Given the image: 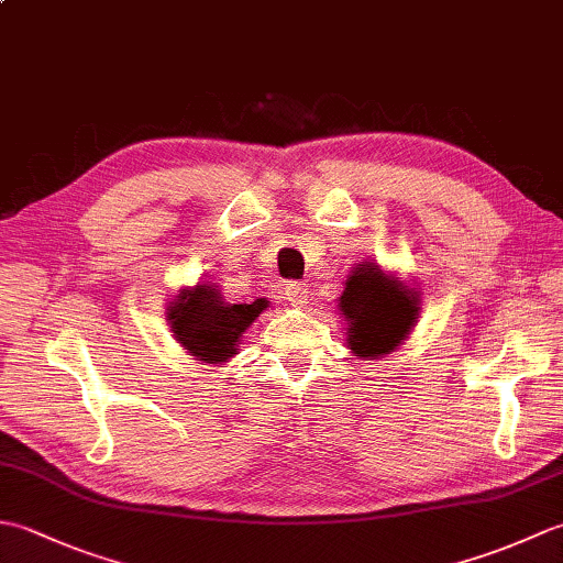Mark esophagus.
Instances as JSON below:
<instances>
[{"label":"esophagus","instance_id":"esophagus-1","mask_svg":"<svg viewBox=\"0 0 563 563\" xmlns=\"http://www.w3.org/2000/svg\"><path fill=\"white\" fill-rule=\"evenodd\" d=\"M283 295H285V300H288L292 307H305L307 305V297H309V285L290 280V283H285Z\"/></svg>","mask_w":563,"mask_h":563}]
</instances>
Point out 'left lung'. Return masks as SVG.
<instances>
[{
	"instance_id": "8db88e82",
	"label": "left lung",
	"mask_w": 563,
	"mask_h": 563,
	"mask_svg": "<svg viewBox=\"0 0 563 563\" xmlns=\"http://www.w3.org/2000/svg\"><path fill=\"white\" fill-rule=\"evenodd\" d=\"M418 290L382 271L373 261H361L345 280L339 312L349 324L345 341L363 361L397 351L409 339L418 319Z\"/></svg>"
}]
</instances>
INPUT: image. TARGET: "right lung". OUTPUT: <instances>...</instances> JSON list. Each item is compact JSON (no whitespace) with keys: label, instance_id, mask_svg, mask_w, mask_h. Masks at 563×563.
I'll return each instance as SVG.
<instances>
[{"label":"right lung","instance_id":"1","mask_svg":"<svg viewBox=\"0 0 563 563\" xmlns=\"http://www.w3.org/2000/svg\"><path fill=\"white\" fill-rule=\"evenodd\" d=\"M266 307V297L251 305H230L222 300L218 285L198 283L196 288L178 290L166 309V321L186 353L196 361L218 365L236 355L242 333Z\"/></svg>","mask_w":563,"mask_h":563}]
</instances>
